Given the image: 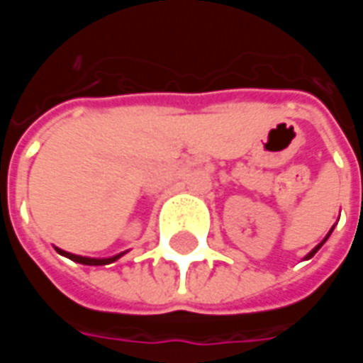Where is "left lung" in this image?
Segmentation results:
<instances>
[{
  "label": "left lung",
  "instance_id": "obj_1",
  "mask_svg": "<svg viewBox=\"0 0 363 363\" xmlns=\"http://www.w3.org/2000/svg\"><path fill=\"white\" fill-rule=\"evenodd\" d=\"M328 235H330V233H328ZM328 235H327V237H328ZM327 237H325V241H327ZM325 241H323V243H325ZM323 243H320V245H323ZM320 245H319V247H320ZM319 247H317V249H319ZM317 249H313V252L317 251Z\"/></svg>",
  "mask_w": 363,
  "mask_h": 363
}]
</instances>
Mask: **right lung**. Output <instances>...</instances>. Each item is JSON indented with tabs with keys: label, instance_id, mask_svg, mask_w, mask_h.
<instances>
[{
	"label": "right lung",
	"instance_id": "1",
	"mask_svg": "<svg viewBox=\"0 0 363 363\" xmlns=\"http://www.w3.org/2000/svg\"><path fill=\"white\" fill-rule=\"evenodd\" d=\"M69 259L77 260V262H82V264H91V267H101L104 264L106 260H101V259H87V257H77V255H72V252H66Z\"/></svg>",
	"mask_w": 363,
	"mask_h": 363
}]
</instances>
